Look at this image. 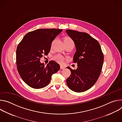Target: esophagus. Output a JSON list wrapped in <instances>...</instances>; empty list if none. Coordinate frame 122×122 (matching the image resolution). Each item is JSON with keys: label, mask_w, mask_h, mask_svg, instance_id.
Here are the masks:
<instances>
[{"label": "esophagus", "mask_w": 122, "mask_h": 122, "mask_svg": "<svg viewBox=\"0 0 122 122\" xmlns=\"http://www.w3.org/2000/svg\"><path fill=\"white\" fill-rule=\"evenodd\" d=\"M65 68V66H63V65H60V68L61 69H64Z\"/></svg>", "instance_id": "34e87169"}]
</instances>
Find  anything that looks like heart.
<instances>
[{
    "label": "heart",
    "instance_id": "b5f03b06",
    "mask_svg": "<svg viewBox=\"0 0 122 122\" xmlns=\"http://www.w3.org/2000/svg\"><path fill=\"white\" fill-rule=\"evenodd\" d=\"M64 43H67V44H70V43H72L74 44V42L73 41V40L69 37H66L64 39ZM52 59H53L54 60H55V61L59 63H61L63 62L64 61V57L63 56L60 55V54H58L56 55H55L54 56H53L52 57Z\"/></svg>",
    "mask_w": 122,
    "mask_h": 122
}]
</instances>
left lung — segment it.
<instances>
[{"label": "left lung", "mask_w": 122, "mask_h": 122, "mask_svg": "<svg viewBox=\"0 0 122 122\" xmlns=\"http://www.w3.org/2000/svg\"><path fill=\"white\" fill-rule=\"evenodd\" d=\"M74 41L76 51L73 62L77 68L71 71V76L66 80L71 90L77 93L89 89L95 84L100 74L104 62V56L97 40L87 33L73 30H66Z\"/></svg>", "instance_id": "1"}]
</instances>
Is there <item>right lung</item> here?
I'll list each match as a JSON object with an SVG mask.
<instances>
[{"label":"right lung","instance_id":"add662e5","mask_svg":"<svg viewBox=\"0 0 122 122\" xmlns=\"http://www.w3.org/2000/svg\"><path fill=\"white\" fill-rule=\"evenodd\" d=\"M62 29H39L27 33L16 49L17 68L24 82L34 89H41L50 83L51 75L60 65L51 60L46 66L40 62L50 51L51 44Z\"/></svg>","mask_w":122,"mask_h":122}]
</instances>
